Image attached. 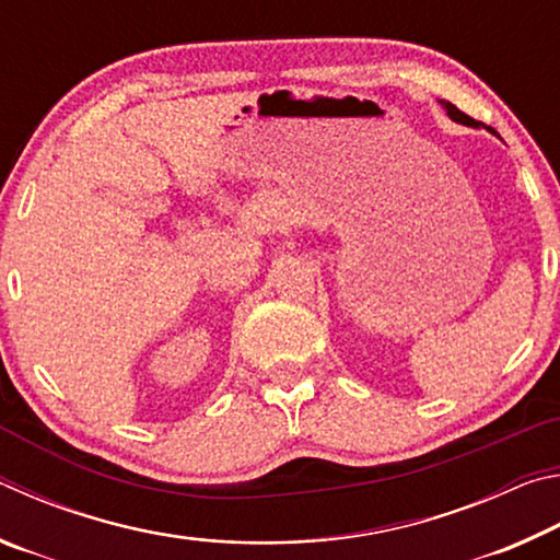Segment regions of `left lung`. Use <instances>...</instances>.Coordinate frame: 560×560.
<instances>
[{"mask_svg":"<svg viewBox=\"0 0 560 560\" xmlns=\"http://www.w3.org/2000/svg\"><path fill=\"white\" fill-rule=\"evenodd\" d=\"M442 106H444V110H447V116L452 118V120H457V122H464V126H474V128H477L479 126V122L477 120H474V118H469L467 116V113H462L457 106H452V103L450 101H442ZM491 130V128H489ZM491 132H494V130H491Z\"/></svg>","mask_w":560,"mask_h":560,"instance_id":"1","label":"left lung"}]
</instances>
